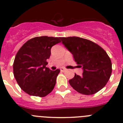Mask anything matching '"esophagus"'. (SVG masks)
<instances>
[{"mask_svg":"<svg viewBox=\"0 0 123 123\" xmlns=\"http://www.w3.org/2000/svg\"><path fill=\"white\" fill-rule=\"evenodd\" d=\"M60 70L61 72H65V71H66V69H65V68H61Z\"/></svg>","mask_w":123,"mask_h":123,"instance_id":"1","label":"esophagus"}]
</instances>
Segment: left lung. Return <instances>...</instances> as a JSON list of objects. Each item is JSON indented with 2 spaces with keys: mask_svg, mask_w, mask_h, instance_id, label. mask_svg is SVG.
Instances as JSON below:
<instances>
[{
  "mask_svg": "<svg viewBox=\"0 0 123 123\" xmlns=\"http://www.w3.org/2000/svg\"><path fill=\"white\" fill-rule=\"evenodd\" d=\"M62 43L83 69L82 75L75 74L69 80L71 87L80 93L93 95L106 85L112 72L110 58L102 48L79 37H61Z\"/></svg>",
  "mask_w": 123,
  "mask_h": 123,
  "instance_id": "left-lung-1",
  "label": "left lung"
}]
</instances>
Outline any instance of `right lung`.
<instances>
[{
  "label": "right lung",
  "mask_w": 123,
  "mask_h": 123,
  "mask_svg": "<svg viewBox=\"0 0 123 123\" xmlns=\"http://www.w3.org/2000/svg\"><path fill=\"white\" fill-rule=\"evenodd\" d=\"M61 42L60 38L39 36L21 47L13 65V75L20 88L30 95L44 97L52 92L59 69L51 70L46 66L51 48Z\"/></svg>",
  "instance_id": "1"
}]
</instances>
